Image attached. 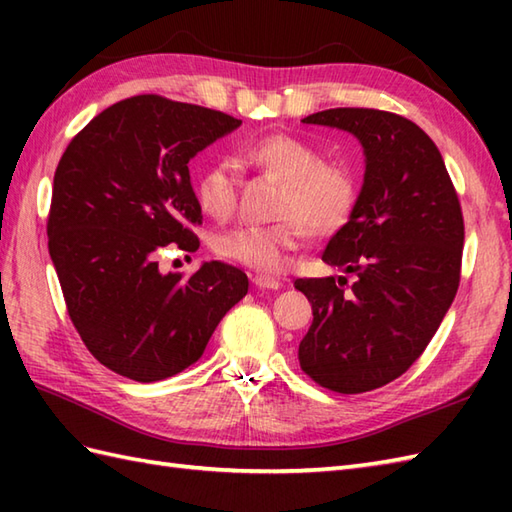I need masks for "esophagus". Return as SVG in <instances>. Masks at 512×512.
Segmentation results:
<instances>
[{"label":"esophagus","mask_w":512,"mask_h":512,"mask_svg":"<svg viewBox=\"0 0 512 512\" xmlns=\"http://www.w3.org/2000/svg\"><path fill=\"white\" fill-rule=\"evenodd\" d=\"M255 281H257V286H266V281H264V279H262V277H257V279H255Z\"/></svg>","instance_id":"esophagus-1"}]
</instances>
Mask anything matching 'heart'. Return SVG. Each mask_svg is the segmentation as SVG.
I'll return each mask as SVG.
<instances>
[{"label": "heart", "instance_id": "heart-1", "mask_svg": "<svg viewBox=\"0 0 512 512\" xmlns=\"http://www.w3.org/2000/svg\"><path fill=\"white\" fill-rule=\"evenodd\" d=\"M288 195H290L292 211H295V215L301 222L319 220V217L330 209V202H332V191L321 178H310L297 184H290ZM297 325L299 323H292V328H297Z\"/></svg>", "mask_w": 512, "mask_h": 512}]
</instances>
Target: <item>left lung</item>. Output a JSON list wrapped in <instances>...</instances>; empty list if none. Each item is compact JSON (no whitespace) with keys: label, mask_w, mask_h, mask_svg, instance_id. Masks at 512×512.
Masks as SVG:
<instances>
[{"label":"left lung","mask_w":512,"mask_h":512,"mask_svg":"<svg viewBox=\"0 0 512 512\" xmlns=\"http://www.w3.org/2000/svg\"><path fill=\"white\" fill-rule=\"evenodd\" d=\"M231 129L233 118L209 107L138 94L92 118L63 151L50 257L76 332L116 374L138 383L180 374L246 295L235 266L184 257L165 268L151 257L167 244L198 248L189 160Z\"/></svg>","instance_id":"left-lung-1"}]
</instances>
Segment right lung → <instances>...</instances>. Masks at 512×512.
<instances>
[{
  "label": "right lung",
  "mask_w": 512,
  "mask_h": 512,
  "mask_svg": "<svg viewBox=\"0 0 512 512\" xmlns=\"http://www.w3.org/2000/svg\"><path fill=\"white\" fill-rule=\"evenodd\" d=\"M301 123L363 147V187L330 239L334 273L297 279L312 303L299 363L314 383L363 394L402 376L440 328L460 286L464 220L436 143L391 112L336 107Z\"/></svg>",
  "instance_id": "1"
}]
</instances>
